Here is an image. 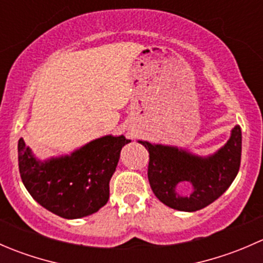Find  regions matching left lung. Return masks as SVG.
I'll return each instance as SVG.
<instances>
[{"label": "left lung", "instance_id": "8db88e82", "mask_svg": "<svg viewBox=\"0 0 263 263\" xmlns=\"http://www.w3.org/2000/svg\"><path fill=\"white\" fill-rule=\"evenodd\" d=\"M148 151L147 178L154 195L172 209L179 211L201 210L220 197L237 177L242 156V131L232 129L230 139L214 155L202 158L166 145L139 141ZM193 184V192L181 196L179 182Z\"/></svg>", "mask_w": 263, "mask_h": 263}]
</instances>
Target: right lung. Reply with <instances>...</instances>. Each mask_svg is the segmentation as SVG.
Masks as SVG:
<instances>
[{
  "label": "right lung",
  "mask_w": 263,
  "mask_h": 263,
  "mask_svg": "<svg viewBox=\"0 0 263 263\" xmlns=\"http://www.w3.org/2000/svg\"><path fill=\"white\" fill-rule=\"evenodd\" d=\"M128 142L122 135H108L71 155L41 161L20 139L17 153L21 181L31 197L50 213L65 219L87 216L108 202L109 181L122 147Z\"/></svg>",
  "instance_id": "obj_1"
}]
</instances>
